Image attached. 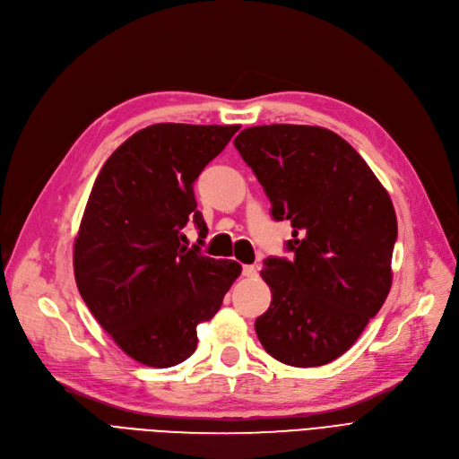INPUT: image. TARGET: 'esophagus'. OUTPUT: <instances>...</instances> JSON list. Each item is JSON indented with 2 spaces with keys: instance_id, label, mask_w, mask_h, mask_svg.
I'll return each instance as SVG.
<instances>
[{
  "instance_id": "obj_1",
  "label": "esophagus",
  "mask_w": 459,
  "mask_h": 459,
  "mask_svg": "<svg viewBox=\"0 0 459 459\" xmlns=\"http://www.w3.org/2000/svg\"><path fill=\"white\" fill-rule=\"evenodd\" d=\"M242 273H244V277H247V279H255V277L258 275V272H256L255 266H244Z\"/></svg>"
}]
</instances>
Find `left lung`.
<instances>
[{
	"label": "left lung",
	"mask_w": 459,
	"mask_h": 459,
	"mask_svg": "<svg viewBox=\"0 0 459 459\" xmlns=\"http://www.w3.org/2000/svg\"><path fill=\"white\" fill-rule=\"evenodd\" d=\"M239 156L288 220L294 260L260 272L270 308L255 322L260 344L284 365L310 368L346 353L393 282L396 213L387 189L348 141L320 126L270 125L239 132Z\"/></svg>",
	"instance_id": "1"
}]
</instances>
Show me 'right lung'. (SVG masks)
Listing matches in <instances>:
<instances>
[{
	"instance_id": "1",
	"label": "right lung",
	"mask_w": 459,
	"mask_h": 459,
	"mask_svg": "<svg viewBox=\"0 0 459 459\" xmlns=\"http://www.w3.org/2000/svg\"><path fill=\"white\" fill-rule=\"evenodd\" d=\"M238 130L143 128L108 158L91 189L74 239L78 290L115 344L144 367H175L195 351L197 325L213 318L242 273L236 260L189 249L182 234L193 220L206 236L193 182Z\"/></svg>"
}]
</instances>
